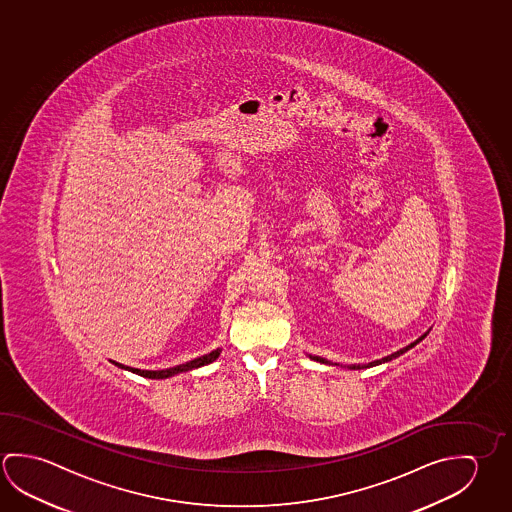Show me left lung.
<instances>
[{
  "label": "left lung",
  "mask_w": 512,
  "mask_h": 512,
  "mask_svg": "<svg viewBox=\"0 0 512 512\" xmlns=\"http://www.w3.org/2000/svg\"><path fill=\"white\" fill-rule=\"evenodd\" d=\"M427 337V334L425 336L419 337L418 341H414V343L409 344V346H405L403 350H400V352H394L393 355H387V357H384V359H380V361L375 362H369L368 366H350L352 369H361V368H371V366H378V364H382V362L387 361H393V359H396V357H400L402 353L407 352V350H411L412 346H416V344L419 343V341H423ZM310 359H314V361L323 362V364H327L328 361H325V359H321V357H310Z\"/></svg>",
  "instance_id": "8db88e82"
}]
</instances>
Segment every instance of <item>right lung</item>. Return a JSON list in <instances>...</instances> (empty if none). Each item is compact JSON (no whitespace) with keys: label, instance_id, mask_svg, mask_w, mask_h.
Returning a JSON list of instances; mask_svg holds the SVG:
<instances>
[{"label":"right lung","instance_id":"1","mask_svg":"<svg viewBox=\"0 0 512 512\" xmlns=\"http://www.w3.org/2000/svg\"><path fill=\"white\" fill-rule=\"evenodd\" d=\"M219 353H221V350L218 348V350L207 353V355H203V357H198V359H194V361L185 362V364H180V366H175V368L160 369V371H146V369L128 368V366H123V364H119V362L114 361H112V364H116V366L121 369H128V371H132L135 375H141V377L168 378L173 377V375H178V373H184V371H191V369L194 368H202L205 364H210V362L216 361L219 357Z\"/></svg>","mask_w":512,"mask_h":512}]
</instances>
